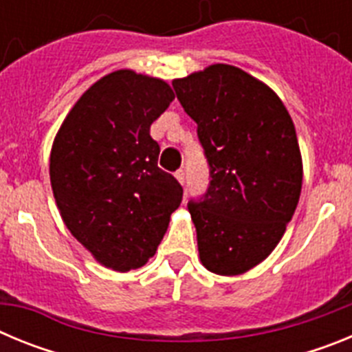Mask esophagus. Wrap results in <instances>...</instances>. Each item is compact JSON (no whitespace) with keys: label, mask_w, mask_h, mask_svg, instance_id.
<instances>
[{"label":"esophagus","mask_w":352,"mask_h":352,"mask_svg":"<svg viewBox=\"0 0 352 352\" xmlns=\"http://www.w3.org/2000/svg\"><path fill=\"white\" fill-rule=\"evenodd\" d=\"M174 176H176V179H178L182 185H185V170L183 169H178L176 173H174Z\"/></svg>","instance_id":"esophagus-1"}]
</instances>
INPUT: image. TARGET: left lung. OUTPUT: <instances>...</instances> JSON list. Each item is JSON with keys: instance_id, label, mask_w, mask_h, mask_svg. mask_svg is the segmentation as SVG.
I'll use <instances>...</instances> for the list:
<instances>
[{"instance_id": "obj_1", "label": "left lung", "mask_w": 352, "mask_h": 352, "mask_svg": "<svg viewBox=\"0 0 352 352\" xmlns=\"http://www.w3.org/2000/svg\"><path fill=\"white\" fill-rule=\"evenodd\" d=\"M197 123L210 183L188 201L201 261L217 275H239L272 254L291 222L303 167L296 130L272 89L231 65L173 80Z\"/></svg>"}]
</instances>
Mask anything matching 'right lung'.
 Returning a JSON list of instances; mask_svg holds the SVG:
<instances>
[{
    "label": "right lung",
    "mask_w": 352,
    "mask_h": 352,
    "mask_svg": "<svg viewBox=\"0 0 352 352\" xmlns=\"http://www.w3.org/2000/svg\"><path fill=\"white\" fill-rule=\"evenodd\" d=\"M174 100L164 80L118 70L79 98L51 151V185L65 226L116 272L155 256L183 188L158 167L149 126Z\"/></svg>",
    "instance_id": "add662e5"
}]
</instances>
